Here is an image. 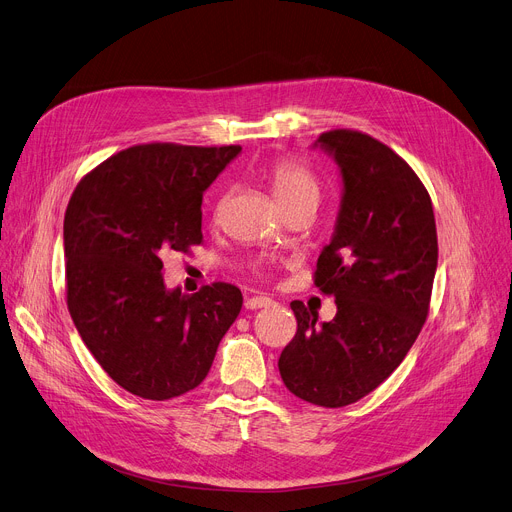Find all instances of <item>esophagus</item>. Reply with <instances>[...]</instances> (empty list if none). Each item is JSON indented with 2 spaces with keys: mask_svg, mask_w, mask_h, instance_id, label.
<instances>
[{
  "mask_svg": "<svg viewBox=\"0 0 512 512\" xmlns=\"http://www.w3.org/2000/svg\"><path fill=\"white\" fill-rule=\"evenodd\" d=\"M271 304H274V300L267 298V296H253V298H249V300L245 302V306H247V309H251V311L265 309V306H271Z\"/></svg>",
  "mask_w": 512,
  "mask_h": 512,
  "instance_id": "1",
  "label": "esophagus"
}]
</instances>
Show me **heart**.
Instances as JSON below:
<instances>
[{
	"instance_id": "heart-1",
	"label": "heart",
	"mask_w": 512,
	"mask_h": 512,
	"mask_svg": "<svg viewBox=\"0 0 512 512\" xmlns=\"http://www.w3.org/2000/svg\"><path fill=\"white\" fill-rule=\"evenodd\" d=\"M267 181L280 208L294 206L300 201H319V183L304 166L280 160L267 170Z\"/></svg>"
}]
</instances>
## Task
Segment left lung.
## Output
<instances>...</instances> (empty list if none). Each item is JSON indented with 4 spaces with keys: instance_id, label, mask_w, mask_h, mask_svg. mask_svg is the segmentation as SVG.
Masks as SVG:
<instances>
[{
    "instance_id": "left-lung-1",
    "label": "left lung",
    "mask_w": 512,
    "mask_h": 512,
    "mask_svg": "<svg viewBox=\"0 0 512 512\" xmlns=\"http://www.w3.org/2000/svg\"><path fill=\"white\" fill-rule=\"evenodd\" d=\"M342 177L331 243L317 259L315 286L335 296L337 313L317 323L300 300L280 356L290 393L344 407L377 389L414 346L426 321L438 263L432 201L418 175L366 133L333 129L313 144Z\"/></svg>"
}]
</instances>
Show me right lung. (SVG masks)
Returning <instances> with one entry per match:
<instances>
[{
  "mask_svg": "<svg viewBox=\"0 0 512 512\" xmlns=\"http://www.w3.org/2000/svg\"><path fill=\"white\" fill-rule=\"evenodd\" d=\"M241 146L144 144L96 166L63 220L67 309L82 342L125 391L179 397L208 377L243 294L216 282L168 290L162 255L201 243V199Z\"/></svg>",
  "mask_w": 512,
  "mask_h": 512,
  "instance_id": "add662e5",
  "label": "right lung"
}]
</instances>
